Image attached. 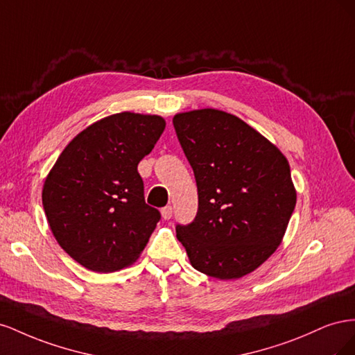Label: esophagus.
<instances>
[{
  "label": "esophagus",
  "instance_id": "esophagus-1",
  "mask_svg": "<svg viewBox=\"0 0 355 355\" xmlns=\"http://www.w3.org/2000/svg\"><path fill=\"white\" fill-rule=\"evenodd\" d=\"M171 214H173V209H171V206H166L164 209H161V216H163L164 220H168L171 218Z\"/></svg>",
  "mask_w": 355,
  "mask_h": 355
}]
</instances>
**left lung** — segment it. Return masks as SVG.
<instances>
[{
  "label": "left lung",
  "mask_w": 355,
  "mask_h": 355,
  "mask_svg": "<svg viewBox=\"0 0 355 355\" xmlns=\"http://www.w3.org/2000/svg\"><path fill=\"white\" fill-rule=\"evenodd\" d=\"M194 170L198 211L176 237L197 271L235 280L254 271L280 245L296 189L280 149L239 116L196 110L173 116Z\"/></svg>",
  "instance_id": "left-lung-1"
}]
</instances>
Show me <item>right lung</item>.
Instances as JSON below:
<instances>
[{"label": "right lung", "mask_w": 355, "mask_h": 355, "mask_svg": "<svg viewBox=\"0 0 355 355\" xmlns=\"http://www.w3.org/2000/svg\"><path fill=\"white\" fill-rule=\"evenodd\" d=\"M166 128L159 115L120 112L93 123L63 149L42 187L59 245L94 272L132 265L161 214L148 206L137 164Z\"/></svg>", "instance_id": "obj_1"}]
</instances>
